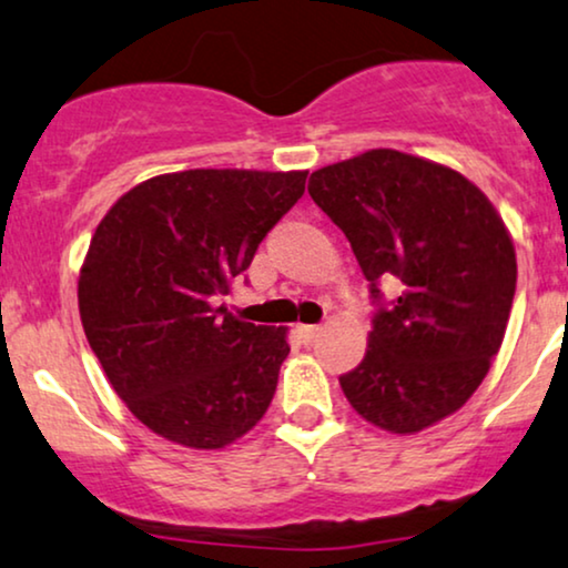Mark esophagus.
Returning <instances> with one entry per match:
<instances>
[{
    "instance_id": "1",
    "label": "esophagus",
    "mask_w": 568,
    "mask_h": 568,
    "mask_svg": "<svg viewBox=\"0 0 568 568\" xmlns=\"http://www.w3.org/2000/svg\"><path fill=\"white\" fill-rule=\"evenodd\" d=\"M296 332H298V337L304 339V343H312V339L320 335V327H316V324H298Z\"/></svg>"
}]
</instances>
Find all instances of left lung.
<instances>
[{"label": "left lung", "instance_id": "obj_1", "mask_svg": "<svg viewBox=\"0 0 568 568\" xmlns=\"http://www.w3.org/2000/svg\"><path fill=\"white\" fill-rule=\"evenodd\" d=\"M308 194L351 241L379 301L366 355L339 376L347 403L403 436L459 410L501 347L517 288L501 215L459 171L389 148L314 171ZM384 276L400 288L389 307Z\"/></svg>", "mask_w": 568, "mask_h": 568}]
</instances>
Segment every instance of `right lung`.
Here are the masks:
<instances>
[{
	"instance_id": "obj_1",
	"label": "right lung",
	"mask_w": 568,
	"mask_h": 568,
	"mask_svg": "<svg viewBox=\"0 0 568 568\" xmlns=\"http://www.w3.org/2000/svg\"><path fill=\"white\" fill-rule=\"evenodd\" d=\"M308 171L194 169L121 194L80 267L82 329L134 418L189 449H223L267 413L288 329L217 306Z\"/></svg>"
}]
</instances>
